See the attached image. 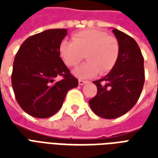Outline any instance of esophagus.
Returning <instances> with one entry per match:
<instances>
[{
	"instance_id": "obj_1",
	"label": "esophagus",
	"mask_w": 158,
	"mask_h": 158,
	"mask_svg": "<svg viewBox=\"0 0 158 158\" xmlns=\"http://www.w3.org/2000/svg\"><path fill=\"white\" fill-rule=\"evenodd\" d=\"M87 81L86 80H82V79H79V85H85L86 84Z\"/></svg>"
}]
</instances>
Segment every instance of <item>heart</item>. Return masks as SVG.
Masks as SVG:
<instances>
[{
  "instance_id": "1",
  "label": "heart",
  "mask_w": 158,
  "mask_h": 158,
  "mask_svg": "<svg viewBox=\"0 0 158 158\" xmlns=\"http://www.w3.org/2000/svg\"><path fill=\"white\" fill-rule=\"evenodd\" d=\"M59 54L69 67H75L85 57L87 62L76 69L73 74L79 79H89L98 73L104 74L113 69L119 55L117 39L105 31L89 29L77 33L73 41L62 40Z\"/></svg>"
}]
</instances>
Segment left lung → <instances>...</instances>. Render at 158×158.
Segmentation results:
<instances>
[{
  "instance_id": "obj_1",
  "label": "left lung",
  "mask_w": 158,
  "mask_h": 158,
  "mask_svg": "<svg viewBox=\"0 0 158 158\" xmlns=\"http://www.w3.org/2000/svg\"><path fill=\"white\" fill-rule=\"evenodd\" d=\"M113 32L118 42V58L105 77L93 82L97 94L89 101L93 112L107 119L128 113L137 102L145 82L144 58L138 44L117 29Z\"/></svg>"
}]
</instances>
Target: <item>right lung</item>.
Masks as SVG:
<instances>
[{
	"mask_svg": "<svg viewBox=\"0 0 158 158\" xmlns=\"http://www.w3.org/2000/svg\"><path fill=\"white\" fill-rule=\"evenodd\" d=\"M66 29H47L26 39L16 54L12 73L17 102L30 116L45 118L62 106L67 92L79 85L59 54ZM63 79L55 81L56 77Z\"/></svg>",
	"mask_w": 158,
	"mask_h": 158,
	"instance_id": "add662e5",
	"label": "right lung"
}]
</instances>
